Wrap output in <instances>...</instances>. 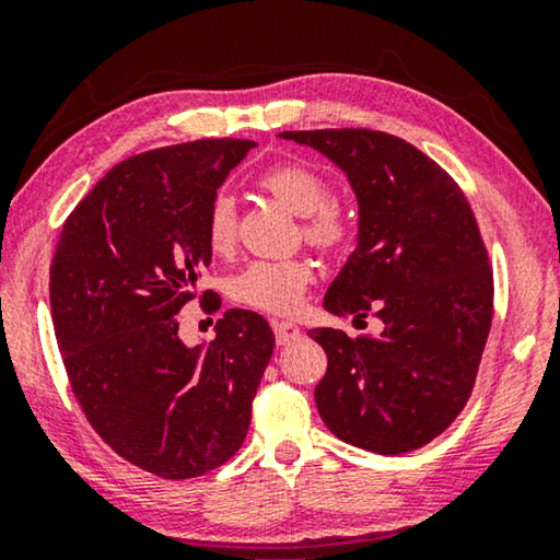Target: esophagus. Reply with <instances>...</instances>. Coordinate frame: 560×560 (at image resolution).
<instances>
[{
    "label": "esophagus",
    "mask_w": 560,
    "mask_h": 560,
    "mask_svg": "<svg viewBox=\"0 0 560 560\" xmlns=\"http://www.w3.org/2000/svg\"><path fill=\"white\" fill-rule=\"evenodd\" d=\"M272 328H275V339H278L280 347H285V343L301 339V328H298L295 324H290V320H275Z\"/></svg>",
    "instance_id": "obj_1"
}]
</instances>
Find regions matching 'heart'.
I'll use <instances>...</instances> for the list:
<instances>
[{
	"instance_id": "b5f03b06",
	"label": "heart",
	"mask_w": 560,
	"mask_h": 560,
	"mask_svg": "<svg viewBox=\"0 0 560 560\" xmlns=\"http://www.w3.org/2000/svg\"><path fill=\"white\" fill-rule=\"evenodd\" d=\"M259 188L278 198L282 206L303 217V236L313 247L336 252L351 240L354 224L334 201L331 180L318 167L303 160H285L259 175ZM206 242L213 252L224 255L236 242V206L229 194L213 196L206 211ZM316 280L308 259H257L232 280V298L255 311L293 316L301 311L305 290Z\"/></svg>"
}]
</instances>
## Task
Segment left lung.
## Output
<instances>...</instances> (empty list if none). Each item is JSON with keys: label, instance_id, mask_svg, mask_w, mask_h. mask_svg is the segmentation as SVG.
Returning <instances> with one entry per match:
<instances>
[{"label": "left lung", "instance_id": "8db88e82", "mask_svg": "<svg viewBox=\"0 0 560 560\" xmlns=\"http://www.w3.org/2000/svg\"><path fill=\"white\" fill-rule=\"evenodd\" d=\"M324 152L359 201V244L324 298L380 336L308 331L328 357L316 405L328 431L374 454H408L469 400L492 326L494 280L464 190L410 142L374 129L280 132Z\"/></svg>", "mask_w": 560, "mask_h": 560}]
</instances>
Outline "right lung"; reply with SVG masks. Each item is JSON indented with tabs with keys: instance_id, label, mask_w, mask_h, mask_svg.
<instances>
[{
	"instance_id": "add662e5",
	"label": "right lung",
	"mask_w": 560,
	"mask_h": 560,
	"mask_svg": "<svg viewBox=\"0 0 560 560\" xmlns=\"http://www.w3.org/2000/svg\"><path fill=\"white\" fill-rule=\"evenodd\" d=\"M252 148L224 137L121 160L52 255L50 313L75 400L121 458L163 479L201 477L240 451L275 349L259 313L226 311L209 347H186L175 318L211 265L209 203Z\"/></svg>"
}]
</instances>
